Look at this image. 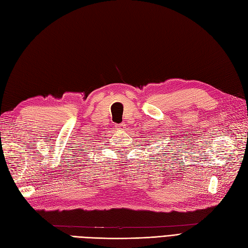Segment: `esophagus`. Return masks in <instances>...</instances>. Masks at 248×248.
<instances>
[{"label":"esophagus","mask_w":248,"mask_h":248,"mask_svg":"<svg viewBox=\"0 0 248 248\" xmlns=\"http://www.w3.org/2000/svg\"><path fill=\"white\" fill-rule=\"evenodd\" d=\"M124 127H125L124 124H115V129L118 130V131L124 130Z\"/></svg>","instance_id":"34e87169"}]
</instances>
